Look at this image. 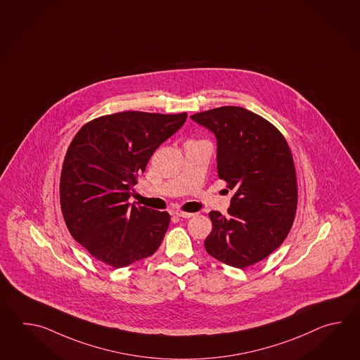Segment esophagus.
Returning a JSON list of instances; mask_svg holds the SVG:
<instances>
[{
    "mask_svg": "<svg viewBox=\"0 0 360 360\" xmlns=\"http://www.w3.org/2000/svg\"><path fill=\"white\" fill-rule=\"evenodd\" d=\"M175 214L179 216V217H184V219H189V217H191V216H194L193 212H184V211H176Z\"/></svg>",
    "mask_w": 360,
    "mask_h": 360,
    "instance_id": "1",
    "label": "esophagus"
}]
</instances>
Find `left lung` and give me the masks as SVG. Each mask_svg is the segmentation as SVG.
Masks as SVG:
<instances>
[{
	"instance_id": "obj_1",
	"label": "left lung",
	"mask_w": 360,
	"mask_h": 360,
	"mask_svg": "<svg viewBox=\"0 0 360 360\" xmlns=\"http://www.w3.org/2000/svg\"><path fill=\"white\" fill-rule=\"evenodd\" d=\"M217 140V174L234 191L228 216L210 212L208 255L238 269L264 260L288 236L297 207L291 149L281 131L240 107L191 115Z\"/></svg>"
}]
</instances>
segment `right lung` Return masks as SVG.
Instances as JSON below:
<instances>
[{
	"label": "right lung",
	"mask_w": 360,
	"mask_h": 360,
	"mask_svg": "<svg viewBox=\"0 0 360 360\" xmlns=\"http://www.w3.org/2000/svg\"><path fill=\"white\" fill-rule=\"evenodd\" d=\"M186 117L138 110L101 115L72 140L61 169V212L72 237L96 260L124 268L161 245L169 214L129 198L152 154Z\"/></svg>",
	"instance_id": "1"
}]
</instances>
